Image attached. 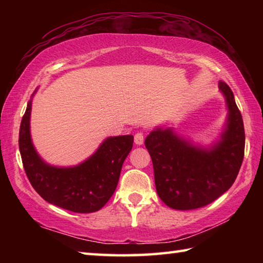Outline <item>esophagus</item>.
Here are the masks:
<instances>
[{
	"mask_svg": "<svg viewBox=\"0 0 263 263\" xmlns=\"http://www.w3.org/2000/svg\"><path fill=\"white\" fill-rule=\"evenodd\" d=\"M145 139V136L142 132H137L135 135V142L137 145H142V142H144Z\"/></svg>",
	"mask_w": 263,
	"mask_h": 263,
	"instance_id": "34e87169",
	"label": "esophagus"
}]
</instances>
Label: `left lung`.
I'll return each instance as SVG.
<instances>
[{
	"label": "left lung",
	"mask_w": 263,
	"mask_h": 263,
	"mask_svg": "<svg viewBox=\"0 0 263 263\" xmlns=\"http://www.w3.org/2000/svg\"><path fill=\"white\" fill-rule=\"evenodd\" d=\"M229 108L228 125L221 140L210 151L190 145L172 128H157L145 146L152 158L154 181L161 201L175 210H194L228 191L237 179L245 154L242 116L233 92L219 82Z\"/></svg>",
	"instance_id": "obj_1"
}]
</instances>
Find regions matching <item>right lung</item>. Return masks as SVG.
<instances>
[{
  "label": "right lung",
  "mask_w": 263,
  "mask_h": 263,
  "mask_svg": "<svg viewBox=\"0 0 263 263\" xmlns=\"http://www.w3.org/2000/svg\"><path fill=\"white\" fill-rule=\"evenodd\" d=\"M31 101L20 127L22 162L33 189L46 202L78 213H90L103 208L115 193L122 166L133 145V136L110 137L94 155L81 164L58 168L43 161L30 137Z\"/></svg>",
  "instance_id": "obj_1"
}]
</instances>
